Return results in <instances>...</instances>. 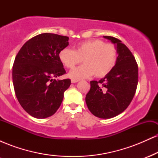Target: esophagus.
Listing matches in <instances>:
<instances>
[{
    "label": "esophagus",
    "instance_id": "1",
    "mask_svg": "<svg viewBox=\"0 0 158 158\" xmlns=\"http://www.w3.org/2000/svg\"><path fill=\"white\" fill-rule=\"evenodd\" d=\"M78 81H79V79H71L72 83H76V82H78Z\"/></svg>",
    "mask_w": 158,
    "mask_h": 158
}]
</instances>
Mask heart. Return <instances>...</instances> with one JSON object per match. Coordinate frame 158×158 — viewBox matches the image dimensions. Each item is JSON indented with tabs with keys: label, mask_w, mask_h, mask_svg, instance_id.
Listing matches in <instances>:
<instances>
[{
	"label": "heart",
	"mask_w": 158,
	"mask_h": 158,
	"mask_svg": "<svg viewBox=\"0 0 158 158\" xmlns=\"http://www.w3.org/2000/svg\"><path fill=\"white\" fill-rule=\"evenodd\" d=\"M59 58L67 68L72 69L81 62L85 64L73 69L69 73L75 79H84L94 74L96 77H106L113 70L118 59V51L115 45L106 43L100 39L83 41L73 50L64 48L60 50Z\"/></svg>",
	"instance_id": "heart-1"
}]
</instances>
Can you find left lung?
I'll return each mask as SVG.
<instances>
[{
	"instance_id": "left-lung-1",
	"label": "left lung",
	"mask_w": 158,
	"mask_h": 158,
	"mask_svg": "<svg viewBox=\"0 0 158 158\" xmlns=\"http://www.w3.org/2000/svg\"><path fill=\"white\" fill-rule=\"evenodd\" d=\"M104 38L116 45L118 59L108 75L99 81H90L85 102L94 116L109 119L124 111L133 99L138 83V67L135 56L120 40L112 36Z\"/></svg>"
}]
</instances>
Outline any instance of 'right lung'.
Returning <instances> with one entry per match:
<instances>
[{
	"label": "right lung",
	"instance_id": "obj_1",
	"mask_svg": "<svg viewBox=\"0 0 158 158\" xmlns=\"http://www.w3.org/2000/svg\"><path fill=\"white\" fill-rule=\"evenodd\" d=\"M68 36L57 34H39L28 40L15 56L12 67L15 96L32 117H50L62 102L71 81L53 78L66 73L59 53L68 47Z\"/></svg>",
	"mask_w": 158,
	"mask_h": 158
}]
</instances>
